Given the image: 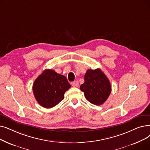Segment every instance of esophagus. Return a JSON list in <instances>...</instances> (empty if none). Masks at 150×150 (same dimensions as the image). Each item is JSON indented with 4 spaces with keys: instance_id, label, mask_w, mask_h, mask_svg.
I'll return each mask as SVG.
<instances>
[{
    "instance_id": "esophagus-1",
    "label": "esophagus",
    "mask_w": 150,
    "mask_h": 150,
    "mask_svg": "<svg viewBox=\"0 0 150 150\" xmlns=\"http://www.w3.org/2000/svg\"><path fill=\"white\" fill-rule=\"evenodd\" d=\"M71 86H72L73 87L76 88V87L79 86V83H78V81H74V82L71 83Z\"/></svg>"
}]
</instances>
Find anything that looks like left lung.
Here are the masks:
<instances>
[{
  "instance_id": "left-lung-1",
  "label": "left lung",
  "mask_w": 150,
  "mask_h": 150,
  "mask_svg": "<svg viewBox=\"0 0 150 150\" xmlns=\"http://www.w3.org/2000/svg\"><path fill=\"white\" fill-rule=\"evenodd\" d=\"M87 100L96 105L105 102L112 88L107 76L100 69H88L84 75V83L80 86Z\"/></svg>"
}]
</instances>
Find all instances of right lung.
I'll return each instance as SVG.
<instances>
[{"label": "right lung", "instance_id": "obj_1", "mask_svg": "<svg viewBox=\"0 0 150 150\" xmlns=\"http://www.w3.org/2000/svg\"><path fill=\"white\" fill-rule=\"evenodd\" d=\"M71 85L66 77L53 70H45L35 80L32 89L40 105L50 108L57 105L64 98V94Z\"/></svg>", "mask_w": 150, "mask_h": 150}]
</instances>
